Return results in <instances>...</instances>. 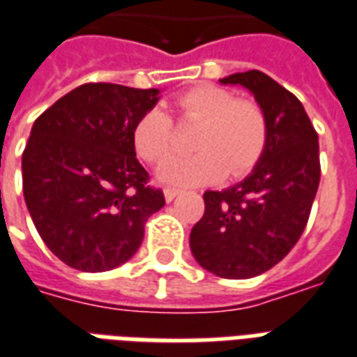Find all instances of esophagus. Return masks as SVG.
<instances>
[{
	"label": "esophagus",
	"mask_w": 357,
	"mask_h": 357,
	"mask_svg": "<svg viewBox=\"0 0 357 357\" xmlns=\"http://www.w3.org/2000/svg\"><path fill=\"white\" fill-rule=\"evenodd\" d=\"M179 192H181V190L172 189V187H167V189H165V200H167V202H172L174 198H176V196L179 195Z\"/></svg>",
	"instance_id": "esophagus-1"
}]
</instances>
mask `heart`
I'll return each instance as SVG.
<instances>
[{"label": "heart", "instance_id": "1", "mask_svg": "<svg viewBox=\"0 0 357 357\" xmlns=\"http://www.w3.org/2000/svg\"><path fill=\"white\" fill-rule=\"evenodd\" d=\"M174 109L187 123H200L192 148L196 153L174 157L159 170L165 183L178 187L213 183L248 174L268 142V120L259 103L237 100L226 89L198 85L174 98ZM172 119L161 109L146 111L133 128V146L146 162L162 165L174 151Z\"/></svg>", "mask_w": 357, "mask_h": 357}]
</instances>
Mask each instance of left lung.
I'll list each match as a JSON object with an SVG mask.
<instances>
[{
  "mask_svg": "<svg viewBox=\"0 0 357 357\" xmlns=\"http://www.w3.org/2000/svg\"><path fill=\"white\" fill-rule=\"evenodd\" d=\"M268 120V142L254 172L226 190H207L190 250L206 271L228 280L259 276L298 243L321 181L319 135L293 92L259 70L231 74Z\"/></svg>",
  "mask_w": 357,
  "mask_h": 357,
  "instance_id": "8db88e82",
  "label": "left lung"
}]
</instances>
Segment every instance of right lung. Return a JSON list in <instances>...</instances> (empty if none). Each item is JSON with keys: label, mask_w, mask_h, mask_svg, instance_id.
Here are the masks:
<instances>
[{"label": "right lung", "mask_w": 357, "mask_h": 357, "mask_svg": "<svg viewBox=\"0 0 357 357\" xmlns=\"http://www.w3.org/2000/svg\"><path fill=\"white\" fill-rule=\"evenodd\" d=\"M157 89L85 83L35 120L22 155L24 198L46 246L75 271L105 272L139 250L165 206L137 161L133 128Z\"/></svg>", "instance_id": "1"}]
</instances>
